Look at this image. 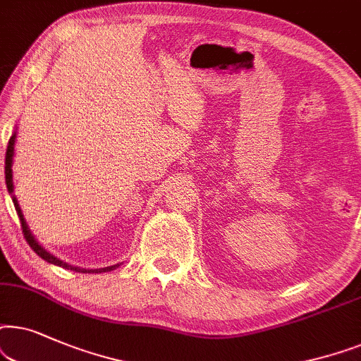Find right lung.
Returning <instances> with one entry per match:
<instances>
[{
    "instance_id": "obj_1",
    "label": "right lung",
    "mask_w": 361,
    "mask_h": 361,
    "mask_svg": "<svg viewBox=\"0 0 361 361\" xmlns=\"http://www.w3.org/2000/svg\"><path fill=\"white\" fill-rule=\"evenodd\" d=\"M14 145H16V130L13 132L11 138H9L8 142V150H6V161H4V178H6V186H8V191L9 195H11V200L14 203V208H16V213L19 216V221H21V228H23V233H24V238H26V241L30 246L32 247V251H35L37 256L41 259H44L46 262L49 264H54V266H59V267H64V269H71V271H75V272H82V274H102V272H110L114 271V269H117L120 264H114V266H107V267H99V269H85V267H77V266H72L69 262H64L62 259H59L54 254H51L47 249H44L41 246L39 243H37V239L32 236L30 226H27L26 219H24V214L21 211V206L18 203V198L14 196V183H13V158H14Z\"/></svg>"
}]
</instances>
